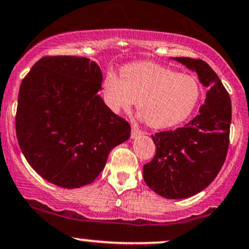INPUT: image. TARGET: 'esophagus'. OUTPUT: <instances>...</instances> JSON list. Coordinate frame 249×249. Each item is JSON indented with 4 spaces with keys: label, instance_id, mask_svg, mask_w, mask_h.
<instances>
[{
    "label": "esophagus",
    "instance_id": "obj_1",
    "mask_svg": "<svg viewBox=\"0 0 249 249\" xmlns=\"http://www.w3.org/2000/svg\"><path fill=\"white\" fill-rule=\"evenodd\" d=\"M142 134V131L140 130L139 127L132 126V128H131V138H132V139H136V138L140 137Z\"/></svg>",
    "mask_w": 249,
    "mask_h": 249
}]
</instances>
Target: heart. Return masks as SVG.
I'll return each mask as SVG.
<instances>
[{"mask_svg":"<svg viewBox=\"0 0 249 249\" xmlns=\"http://www.w3.org/2000/svg\"><path fill=\"white\" fill-rule=\"evenodd\" d=\"M199 92L195 77L152 62L126 66L121 77L110 73L103 83V97L109 109L128 111L137 101L138 112L154 128L184 122L194 111Z\"/></svg>","mask_w":249,"mask_h":249,"instance_id":"heart-1","label":"heart"}]
</instances>
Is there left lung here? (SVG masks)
I'll list each match as a JSON object with an SVG mask.
<instances>
[{"label":"left lung","mask_w":249,"mask_h":249,"mask_svg":"<svg viewBox=\"0 0 249 249\" xmlns=\"http://www.w3.org/2000/svg\"><path fill=\"white\" fill-rule=\"evenodd\" d=\"M193 71L206 90L196 117L174 131L152 136L153 160L143 166L146 184L164 198H187L204 190L227 155L232 118L231 98L213 70L200 59L173 58Z\"/></svg>","instance_id":"obj_1"}]
</instances>
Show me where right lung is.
<instances>
[{
    "label": "right lung",
    "mask_w": 249,
    "mask_h": 249,
    "mask_svg": "<svg viewBox=\"0 0 249 249\" xmlns=\"http://www.w3.org/2000/svg\"><path fill=\"white\" fill-rule=\"evenodd\" d=\"M103 75L88 58L44 56L20 83L16 134L30 166L61 188L87 185L100 175L130 124L98 95Z\"/></svg>",
    "instance_id": "1"
}]
</instances>
